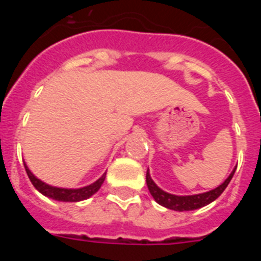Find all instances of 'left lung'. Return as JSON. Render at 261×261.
Masks as SVG:
<instances>
[{
    "mask_svg": "<svg viewBox=\"0 0 261 261\" xmlns=\"http://www.w3.org/2000/svg\"><path fill=\"white\" fill-rule=\"evenodd\" d=\"M235 170H237V167L232 170L231 174L229 175V177H227L222 184H220V186L217 187V188H214V190L212 191H208V192L197 193V195L177 196V195H172V193L166 192V191H163L162 188H159V187L154 183L149 170L146 171V184L149 191H150L151 196H153V199L155 200L159 205H162V206H165V208L171 209V211H176V212L195 211V209L202 208V206H205V205L211 204V202H213L217 197H220L221 193L226 190V187L229 186Z\"/></svg>",
    "mask_w": 261,
    "mask_h": 261,
    "instance_id": "left-lung-1",
    "label": "left lung"
}]
</instances>
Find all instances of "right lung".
Wrapping results in <instances>:
<instances>
[{
    "mask_svg": "<svg viewBox=\"0 0 261 261\" xmlns=\"http://www.w3.org/2000/svg\"><path fill=\"white\" fill-rule=\"evenodd\" d=\"M24 163V162H23ZM24 168H26V172L29 175L30 180H31L32 186L35 187L36 190L41 193V195L47 196L49 199L57 200V201H64V202H77L82 201V200H86L89 197L96 193L99 191V188L102 187L103 181L106 179V172L99 177L98 180L91 183L90 186L82 187V188H60V187H53L49 184L41 181L40 179L35 176L30 171V168L27 167V165L24 163Z\"/></svg>",
    "mask_w": 261,
    "mask_h": 261,
    "instance_id": "right-lung-1",
    "label": "right lung"
}]
</instances>
